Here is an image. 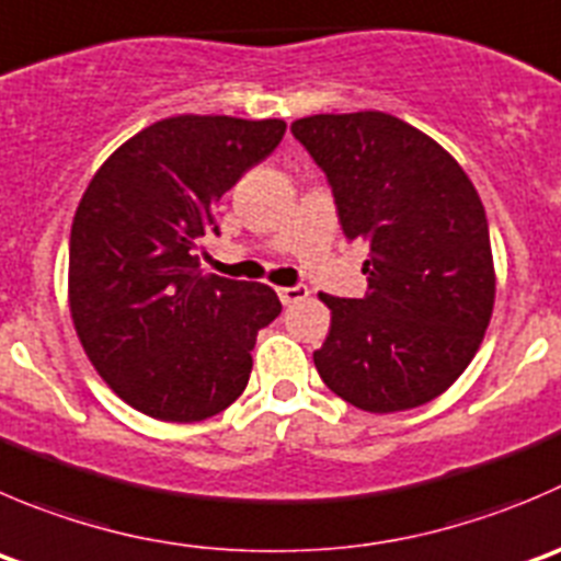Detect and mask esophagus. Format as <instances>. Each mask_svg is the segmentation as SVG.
Listing matches in <instances>:
<instances>
[{"label":"esophagus","mask_w":561,"mask_h":561,"mask_svg":"<svg viewBox=\"0 0 561 561\" xmlns=\"http://www.w3.org/2000/svg\"><path fill=\"white\" fill-rule=\"evenodd\" d=\"M276 293H279L282 304H298L304 301V298L309 296L307 285H293V287H276Z\"/></svg>","instance_id":"esophagus-1"}]
</instances>
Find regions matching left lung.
Here are the masks:
<instances>
[{"mask_svg":"<svg viewBox=\"0 0 561 561\" xmlns=\"http://www.w3.org/2000/svg\"><path fill=\"white\" fill-rule=\"evenodd\" d=\"M329 178L347 241H364L367 296L320 301L323 383L369 413L447 391L493 314L496 274L482 199L431 136L383 112L312 114L290 125Z\"/></svg>","mask_w":561,"mask_h":561,"instance_id":"1","label":"left lung"}]
</instances>
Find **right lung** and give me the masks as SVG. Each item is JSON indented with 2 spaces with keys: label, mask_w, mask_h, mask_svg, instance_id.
<instances>
[{
  "label": "right lung",
  "mask_w": 561,
  "mask_h": 561,
  "mask_svg": "<svg viewBox=\"0 0 561 561\" xmlns=\"http://www.w3.org/2000/svg\"><path fill=\"white\" fill-rule=\"evenodd\" d=\"M285 119L181 114L119 145L70 227V318L92 367L130 408L203 422L241 397L282 304L268 285L205 276L214 205L274 153Z\"/></svg>",
  "instance_id": "obj_1"
}]
</instances>
